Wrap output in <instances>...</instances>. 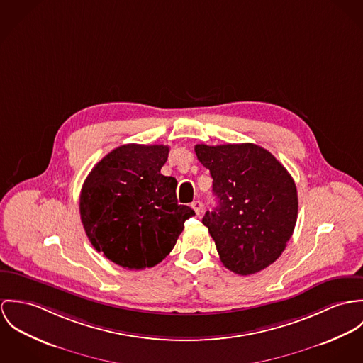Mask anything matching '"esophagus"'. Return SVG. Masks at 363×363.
<instances>
[{"label": "esophagus", "instance_id": "34e87169", "mask_svg": "<svg viewBox=\"0 0 363 363\" xmlns=\"http://www.w3.org/2000/svg\"><path fill=\"white\" fill-rule=\"evenodd\" d=\"M192 208L195 210V213L199 216L203 211V203L201 201H195L192 203Z\"/></svg>", "mask_w": 363, "mask_h": 363}]
</instances>
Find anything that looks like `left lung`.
I'll return each instance as SVG.
<instances>
[{"mask_svg":"<svg viewBox=\"0 0 363 363\" xmlns=\"http://www.w3.org/2000/svg\"><path fill=\"white\" fill-rule=\"evenodd\" d=\"M210 169L217 207L201 223L208 228L223 264L255 274L281 256L298 217L296 186L269 150L253 145H196Z\"/></svg>","mask_w":363,"mask_h":363,"instance_id":"1","label":"left lung"}]
</instances>
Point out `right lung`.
<instances>
[{
    "label": "right lung",
    "instance_id": "add662e5",
    "mask_svg": "<svg viewBox=\"0 0 363 363\" xmlns=\"http://www.w3.org/2000/svg\"><path fill=\"white\" fill-rule=\"evenodd\" d=\"M169 147L122 145L97 162L82 186L84 233L97 252L128 270L153 267L172 250L195 211L177 201L162 175Z\"/></svg>",
    "mask_w": 363,
    "mask_h": 363
}]
</instances>
